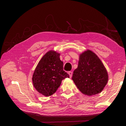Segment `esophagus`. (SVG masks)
Wrapping results in <instances>:
<instances>
[{
  "label": "esophagus",
  "mask_w": 126,
  "mask_h": 126,
  "mask_svg": "<svg viewBox=\"0 0 126 126\" xmlns=\"http://www.w3.org/2000/svg\"><path fill=\"white\" fill-rule=\"evenodd\" d=\"M68 74H69L70 78H71L72 77V74H73V73H72V72H71V71H69V72H68Z\"/></svg>",
  "instance_id": "34e87169"
}]
</instances>
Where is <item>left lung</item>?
Segmentation results:
<instances>
[{"label": "left lung", "mask_w": 126, "mask_h": 126, "mask_svg": "<svg viewBox=\"0 0 126 126\" xmlns=\"http://www.w3.org/2000/svg\"><path fill=\"white\" fill-rule=\"evenodd\" d=\"M72 80L82 93L93 95L101 92L107 83L108 76L97 55L88 50L80 55Z\"/></svg>", "instance_id": "left-lung-1"}]
</instances>
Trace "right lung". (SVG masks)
<instances>
[{"label": "right lung", "instance_id": "right-lung-1", "mask_svg": "<svg viewBox=\"0 0 126 126\" xmlns=\"http://www.w3.org/2000/svg\"><path fill=\"white\" fill-rule=\"evenodd\" d=\"M60 54L50 50L42 57L34 72L32 80L38 92L46 97L54 94L61 86L62 80L69 76L63 70Z\"/></svg>", "mask_w": 126, "mask_h": 126}]
</instances>
